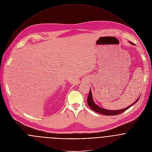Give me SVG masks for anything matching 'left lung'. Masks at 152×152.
<instances>
[{
	"label": "left lung",
	"mask_w": 152,
	"mask_h": 152,
	"mask_svg": "<svg viewBox=\"0 0 152 152\" xmlns=\"http://www.w3.org/2000/svg\"><path fill=\"white\" fill-rule=\"evenodd\" d=\"M129 43L132 45H134L132 42H129ZM140 97L136 100V101H135L132 104H131V105H129V106L124 108V109H119V110H107V109H103L102 107H100V106H97L93 101V96H92V94H91V89H90V92H89V94H88V96L87 97V103H88V105L89 106V107L93 110H94V112H96L97 113H102L103 115H109V116H110V115H118V114H120L121 113H122L123 112L125 111L126 110H127L128 109H129L131 106H132L133 104H134L140 99Z\"/></svg>",
	"instance_id": "1"
}]
</instances>
